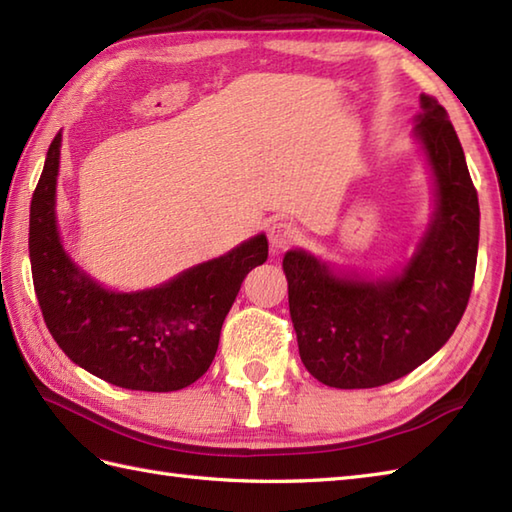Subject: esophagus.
<instances>
[{"label": "esophagus", "mask_w": 512, "mask_h": 512, "mask_svg": "<svg viewBox=\"0 0 512 512\" xmlns=\"http://www.w3.org/2000/svg\"><path fill=\"white\" fill-rule=\"evenodd\" d=\"M268 239H270V246L277 248V250L288 248V246L299 242L301 231L292 222L277 220V222L270 224V228H268Z\"/></svg>", "instance_id": "esophagus-1"}]
</instances>
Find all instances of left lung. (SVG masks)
<instances>
[{
	"label": "left lung",
	"mask_w": 512,
	"mask_h": 512,
	"mask_svg": "<svg viewBox=\"0 0 512 512\" xmlns=\"http://www.w3.org/2000/svg\"><path fill=\"white\" fill-rule=\"evenodd\" d=\"M413 136L436 180V211L398 275H334L306 250H288L284 273L299 356L319 383L369 389L413 372L458 328L471 297L480 204L460 138L444 107L420 96Z\"/></svg>",
	"instance_id": "obj_1"
}]
</instances>
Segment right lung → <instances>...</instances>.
Instances as JSON below:
<instances>
[{
  "instance_id": "1",
  "label": "right lung",
  "mask_w": 512,
  "mask_h": 512,
  "mask_svg": "<svg viewBox=\"0 0 512 512\" xmlns=\"http://www.w3.org/2000/svg\"><path fill=\"white\" fill-rule=\"evenodd\" d=\"M61 132L30 202V264L52 339L90 374L136 391H176L211 367L244 277L268 259L266 235L140 292L103 288L63 250L54 202Z\"/></svg>"
}]
</instances>
